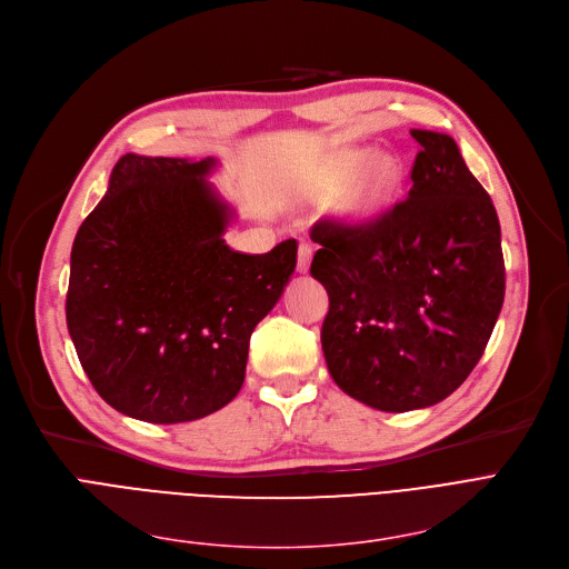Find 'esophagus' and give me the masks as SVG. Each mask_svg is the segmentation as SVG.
<instances>
[{
	"instance_id": "obj_1",
	"label": "esophagus",
	"mask_w": 569,
	"mask_h": 569,
	"mask_svg": "<svg viewBox=\"0 0 569 569\" xmlns=\"http://www.w3.org/2000/svg\"><path fill=\"white\" fill-rule=\"evenodd\" d=\"M310 261H312V246H310V242H301V246H299V263H296V266H299L301 273H308Z\"/></svg>"
}]
</instances>
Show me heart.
Here are the masks:
<instances>
[{
  "label": "heart",
  "mask_w": 569,
  "mask_h": 569,
  "mask_svg": "<svg viewBox=\"0 0 569 569\" xmlns=\"http://www.w3.org/2000/svg\"><path fill=\"white\" fill-rule=\"evenodd\" d=\"M370 157V150H347L340 152L331 167V184H345L351 176H355ZM400 180V169L391 157H377L368 167L363 180L357 184L355 192L349 197V212L355 218H372V214L380 212L391 194L396 192Z\"/></svg>",
  "instance_id": "heart-1"
}]
</instances>
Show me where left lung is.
Returning a JSON list of instances; mask_svg holds the SVG:
<instances>
[{"instance_id": "obj_1", "label": "left lung", "mask_w": 569, "mask_h": 569, "mask_svg": "<svg viewBox=\"0 0 569 569\" xmlns=\"http://www.w3.org/2000/svg\"><path fill=\"white\" fill-rule=\"evenodd\" d=\"M408 199L380 218H323L310 273L329 291L333 382L382 412L430 408L466 382L505 301L500 222L447 133L412 129Z\"/></svg>"}]
</instances>
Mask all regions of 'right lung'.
<instances>
[{
    "instance_id": "1",
    "label": "right lung",
    "mask_w": 569,
    "mask_h": 569,
    "mask_svg": "<svg viewBox=\"0 0 569 569\" xmlns=\"http://www.w3.org/2000/svg\"><path fill=\"white\" fill-rule=\"evenodd\" d=\"M206 157L127 152L71 248L67 327L97 393L148 423H182L231 402L250 336L296 268V240L266 254L227 246L233 210Z\"/></svg>"
}]
</instances>
